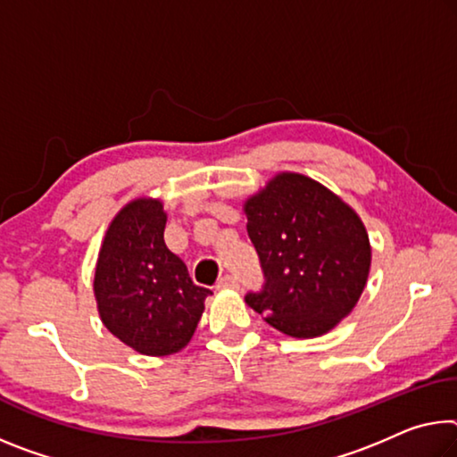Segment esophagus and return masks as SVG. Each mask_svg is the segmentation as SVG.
Segmentation results:
<instances>
[{
	"instance_id": "34e87169",
	"label": "esophagus",
	"mask_w": 457,
	"mask_h": 457,
	"mask_svg": "<svg viewBox=\"0 0 457 457\" xmlns=\"http://www.w3.org/2000/svg\"><path fill=\"white\" fill-rule=\"evenodd\" d=\"M240 287V280L234 274H226V277H221L220 282H217V288H237Z\"/></svg>"
}]
</instances>
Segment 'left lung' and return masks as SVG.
<instances>
[{"label":"left lung","instance_id":"obj_1","mask_svg":"<svg viewBox=\"0 0 457 457\" xmlns=\"http://www.w3.org/2000/svg\"><path fill=\"white\" fill-rule=\"evenodd\" d=\"M248 236L264 272L245 303L293 337L328 333L356 305L370 242L352 207L323 185L282 172L245 203Z\"/></svg>","mask_w":457,"mask_h":457}]
</instances>
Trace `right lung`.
Here are the masks:
<instances>
[{
    "mask_svg": "<svg viewBox=\"0 0 457 457\" xmlns=\"http://www.w3.org/2000/svg\"><path fill=\"white\" fill-rule=\"evenodd\" d=\"M164 226L161 201L126 205L107 229L93 282L105 328L146 356H166L189 344L203 301L212 295L166 248Z\"/></svg>",
    "mask_w": 457,
    "mask_h": 457,
    "instance_id": "add662e5",
    "label": "right lung"
}]
</instances>
